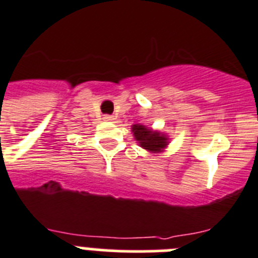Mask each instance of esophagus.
<instances>
[{
    "label": "esophagus",
    "mask_w": 258,
    "mask_h": 258,
    "mask_svg": "<svg viewBox=\"0 0 258 258\" xmlns=\"http://www.w3.org/2000/svg\"><path fill=\"white\" fill-rule=\"evenodd\" d=\"M103 120L104 121H112V120H115V117L112 115H104Z\"/></svg>",
    "instance_id": "1"
}]
</instances>
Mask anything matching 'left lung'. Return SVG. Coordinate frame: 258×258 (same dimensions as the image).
I'll return each instance as SVG.
<instances>
[{
	"instance_id": "8db88e82",
	"label": "left lung",
	"mask_w": 258,
	"mask_h": 258,
	"mask_svg": "<svg viewBox=\"0 0 258 258\" xmlns=\"http://www.w3.org/2000/svg\"><path fill=\"white\" fill-rule=\"evenodd\" d=\"M132 131L136 137V141L140 142L141 147L149 151H160L166 146V138L159 132H152L151 129L140 124L133 125Z\"/></svg>"
}]
</instances>
